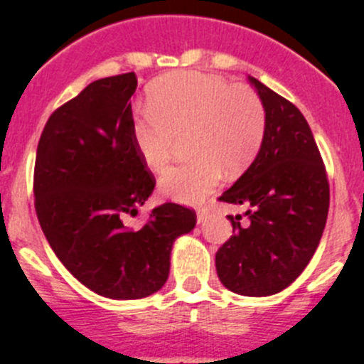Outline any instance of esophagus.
Listing matches in <instances>:
<instances>
[{
    "mask_svg": "<svg viewBox=\"0 0 364 364\" xmlns=\"http://www.w3.org/2000/svg\"><path fill=\"white\" fill-rule=\"evenodd\" d=\"M209 211H211V208L209 205H200V208H197V222H204L205 218H208Z\"/></svg>",
    "mask_w": 364,
    "mask_h": 364,
    "instance_id": "1",
    "label": "esophagus"
}]
</instances>
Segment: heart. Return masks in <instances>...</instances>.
Instances as JSON below:
<instances>
[{
  "label": "heart",
  "mask_w": 364,
  "mask_h": 364,
  "mask_svg": "<svg viewBox=\"0 0 364 364\" xmlns=\"http://www.w3.org/2000/svg\"><path fill=\"white\" fill-rule=\"evenodd\" d=\"M148 111L132 127V139L146 167L160 172L172 159L176 139L186 137L192 160L160 178L165 196L179 203L204 200L222 174H243L262 146L266 107L248 86L199 72H174L149 86Z\"/></svg>",
  "instance_id": "b5f03b06"
}]
</instances>
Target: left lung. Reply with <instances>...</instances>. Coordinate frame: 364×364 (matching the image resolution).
I'll use <instances>...</instances> for the list:
<instances>
[{"label":"left lung","mask_w":364,"mask_h":364,"mask_svg":"<svg viewBox=\"0 0 364 364\" xmlns=\"http://www.w3.org/2000/svg\"><path fill=\"white\" fill-rule=\"evenodd\" d=\"M266 107V134L248 171L218 200L245 205L248 223L216 252V273L229 291L271 296L284 291L308 266L318 247L329 209L324 161L306 119L287 98L255 77Z\"/></svg>","instance_id":"8db88e82"}]
</instances>
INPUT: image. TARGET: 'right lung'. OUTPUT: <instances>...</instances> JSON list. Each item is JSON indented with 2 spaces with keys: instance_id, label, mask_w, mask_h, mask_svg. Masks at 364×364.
Segmentation results:
<instances>
[{
  "instance_id": "add662e5",
  "label": "right lung",
  "mask_w": 364,
  "mask_h": 364,
  "mask_svg": "<svg viewBox=\"0 0 364 364\" xmlns=\"http://www.w3.org/2000/svg\"><path fill=\"white\" fill-rule=\"evenodd\" d=\"M134 72L84 87L50 114L36 148L35 209L58 259L82 285L111 299H141L167 282L172 243L196 211L165 203L128 227L156 181L132 139Z\"/></svg>"
}]
</instances>
